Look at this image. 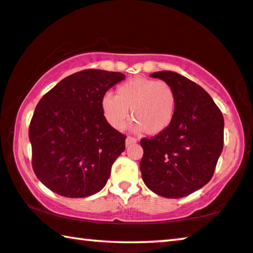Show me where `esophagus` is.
Returning a JSON list of instances; mask_svg holds the SVG:
<instances>
[{"label": "esophagus", "instance_id": "obj_1", "mask_svg": "<svg viewBox=\"0 0 253 253\" xmlns=\"http://www.w3.org/2000/svg\"><path fill=\"white\" fill-rule=\"evenodd\" d=\"M136 142H137V139L135 138V137L128 136V137L126 138V145H127V146H129V145H131V144H134V143H136Z\"/></svg>", "mask_w": 253, "mask_h": 253}]
</instances>
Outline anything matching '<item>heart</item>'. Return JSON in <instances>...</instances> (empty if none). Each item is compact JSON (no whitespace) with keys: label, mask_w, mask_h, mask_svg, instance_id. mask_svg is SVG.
<instances>
[{"label":"heart","mask_w":253,"mask_h":253,"mask_svg":"<svg viewBox=\"0 0 253 253\" xmlns=\"http://www.w3.org/2000/svg\"><path fill=\"white\" fill-rule=\"evenodd\" d=\"M177 97L172 86L165 81L137 77L129 79L116 88L115 96L104 95L101 109L109 125L122 130L129 119L135 128L146 134L165 131L175 118Z\"/></svg>","instance_id":"b5f03b06"}]
</instances>
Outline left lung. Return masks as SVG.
I'll return each mask as SVG.
<instances>
[{"label": "left lung", "mask_w": 253, "mask_h": 253, "mask_svg": "<svg viewBox=\"0 0 253 253\" xmlns=\"http://www.w3.org/2000/svg\"><path fill=\"white\" fill-rule=\"evenodd\" d=\"M150 76L172 86L177 107L167 129L139 142L143 182L161 197H186L213 175L224 146V117L209 94L183 75L163 70Z\"/></svg>", "instance_id": "obj_1"}]
</instances>
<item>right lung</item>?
Returning <instances> with one entry per match:
<instances>
[{
	"mask_svg": "<svg viewBox=\"0 0 253 253\" xmlns=\"http://www.w3.org/2000/svg\"><path fill=\"white\" fill-rule=\"evenodd\" d=\"M125 79L116 71L85 69L43 95L29 125L34 172L66 198L102 190L124 150L126 135L109 125L101 109L107 90Z\"/></svg>",
	"mask_w": 253,
	"mask_h": 253,
	"instance_id": "obj_1",
	"label": "right lung"
}]
</instances>
